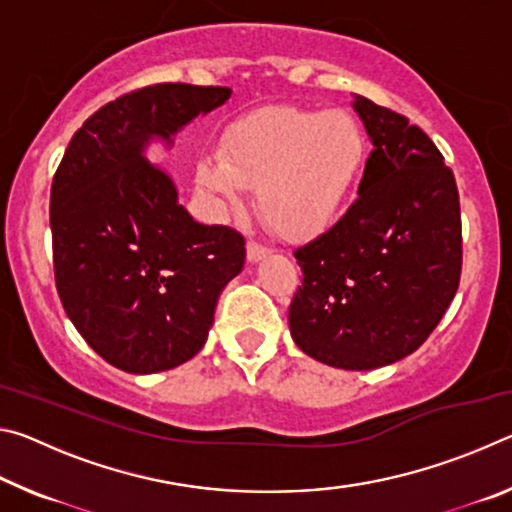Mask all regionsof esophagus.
Wrapping results in <instances>:
<instances>
[{"label":"esophagus","instance_id":"34e87169","mask_svg":"<svg viewBox=\"0 0 512 512\" xmlns=\"http://www.w3.org/2000/svg\"><path fill=\"white\" fill-rule=\"evenodd\" d=\"M268 255V248H264L262 244H255V241H248V246H246V257H248V262L250 264H257V262H262V259Z\"/></svg>","mask_w":512,"mask_h":512}]
</instances>
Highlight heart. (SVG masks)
<instances>
[{"label":"heart","mask_w":512,"mask_h":512,"mask_svg":"<svg viewBox=\"0 0 512 512\" xmlns=\"http://www.w3.org/2000/svg\"><path fill=\"white\" fill-rule=\"evenodd\" d=\"M368 142L343 110L268 108L225 131L221 155L198 162V185L221 207H237L255 187L257 210L287 239L325 230L348 201Z\"/></svg>","instance_id":"obj_1"}]
</instances>
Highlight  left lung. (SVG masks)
Instances as JSON below:
<instances>
[{
  "mask_svg": "<svg viewBox=\"0 0 512 512\" xmlns=\"http://www.w3.org/2000/svg\"><path fill=\"white\" fill-rule=\"evenodd\" d=\"M372 153L359 198L298 248L291 336L311 359L372 370L409 357L445 316L461 280L454 173L409 119L354 94Z\"/></svg>",
  "mask_w": 512,
  "mask_h": 512,
  "instance_id": "left-lung-1",
  "label": "left lung"
}]
</instances>
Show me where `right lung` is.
I'll use <instances>...</instances> for the list:
<instances>
[{
    "label": "right lung",
    "instance_id": "add662e5",
    "mask_svg": "<svg viewBox=\"0 0 512 512\" xmlns=\"http://www.w3.org/2000/svg\"><path fill=\"white\" fill-rule=\"evenodd\" d=\"M230 97L187 83L124 94L85 119L51 183L60 302L90 348L124 372L153 375L201 352L221 291L244 268V237L194 221L173 178L146 158Z\"/></svg>",
    "mask_w": 512,
    "mask_h": 512
}]
</instances>
